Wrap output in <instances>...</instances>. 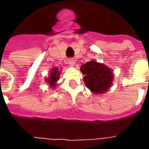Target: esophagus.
<instances>
[{"mask_svg": "<svg viewBox=\"0 0 149 149\" xmlns=\"http://www.w3.org/2000/svg\"><path fill=\"white\" fill-rule=\"evenodd\" d=\"M68 65L69 66H71V67H73L75 65V61L74 60H72V59H70L69 61H68Z\"/></svg>", "mask_w": 149, "mask_h": 149, "instance_id": "obj_1", "label": "esophagus"}]
</instances>
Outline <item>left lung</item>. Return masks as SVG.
<instances>
[{"mask_svg":"<svg viewBox=\"0 0 149 149\" xmlns=\"http://www.w3.org/2000/svg\"><path fill=\"white\" fill-rule=\"evenodd\" d=\"M80 69L84 75V84L92 93H104L112 86L114 74L107 65L96 61H90L83 64Z\"/></svg>","mask_w":149,"mask_h":149,"instance_id":"8db88e82","label":"left lung"}]
</instances>
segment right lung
<instances>
[{"instance_id": "right-lung-1", "label": "right lung", "mask_w": 149, "mask_h": 149, "mask_svg": "<svg viewBox=\"0 0 149 149\" xmlns=\"http://www.w3.org/2000/svg\"><path fill=\"white\" fill-rule=\"evenodd\" d=\"M61 70H59L58 68H53L51 69V71L49 72V77L45 78V81L48 83L49 87H51L52 88H56V83L60 79V74H61Z\"/></svg>"}]
</instances>
